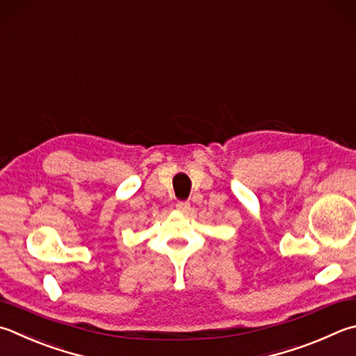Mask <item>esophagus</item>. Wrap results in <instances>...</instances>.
I'll list each match as a JSON object with an SVG mask.
<instances>
[{"mask_svg":"<svg viewBox=\"0 0 356 356\" xmlns=\"http://www.w3.org/2000/svg\"><path fill=\"white\" fill-rule=\"evenodd\" d=\"M190 202H177L176 204V209L180 211V213H188L190 211Z\"/></svg>","mask_w":356,"mask_h":356,"instance_id":"34e87169","label":"esophagus"}]
</instances>
